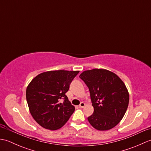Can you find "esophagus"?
Here are the masks:
<instances>
[{"label":"esophagus","mask_w":151,"mask_h":151,"mask_svg":"<svg viewBox=\"0 0 151 151\" xmlns=\"http://www.w3.org/2000/svg\"><path fill=\"white\" fill-rule=\"evenodd\" d=\"M85 105H86V104L84 103V102H82L81 103V104L79 105V108H84V106H85Z\"/></svg>","instance_id":"esophagus-1"}]
</instances>
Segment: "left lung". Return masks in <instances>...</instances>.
<instances>
[{
	"instance_id": "8db88e82",
	"label": "left lung",
	"mask_w": 151,
	"mask_h": 151,
	"mask_svg": "<svg viewBox=\"0 0 151 151\" xmlns=\"http://www.w3.org/2000/svg\"><path fill=\"white\" fill-rule=\"evenodd\" d=\"M79 77L89 88L94 108L89 123L101 131L115 127L129 106V93L124 82L116 74L103 69L85 70Z\"/></svg>"
}]
</instances>
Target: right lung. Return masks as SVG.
Masks as SVG:
<instances>
[{
  "instance_id": "obj_1",
  "label": "right lung",
  "mask_w": 151,
  "mask_h": 151,
  "mask_svg": "<svg viewBox=\"0 0 151 151\" xmlns=\"http://www.w3.org/2000/svg\"><path fill=\"white\" fill-rule=\"evenodd\" d=\"M78 70H50L32 80L26 91L32 116L40 126L56 130L65 124L75 108L65 93Z\"/></svg>"
}]
</instances>
